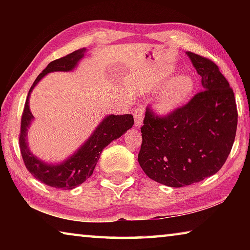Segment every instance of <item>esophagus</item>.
I'll use <instances>...</instances> for the list:
<instances>
[{"label":"esophagus","mask_w":250,"mask_h":250,"mask_svg":"<svg viewBox=\"0 0 250 250\" xmlns=\"http://www.w3.org/2000/svg\"><path fill=\"white\" fill-rule=\"evenodd\" d=\"M133 117H134V126L135 128H141L142 125V121H143V109L139 108L135 110L133 112Z\"/></svg>","instance_id":"34e87169"}]
</instances>
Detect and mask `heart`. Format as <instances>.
<instances>
[{
	"instance_id": "b5f03b06",
	"label": "heart",
	"mask_w": 250,
	"mask_h": 250,
	"mask_svg": "<svg viewBox=\"0 0 250 250\" xmlns=\"http://www.w3.org/2000/svg\"><path fill=\"white\" fill-rule=\"evenodd\" d=\"M174 68H170L166 71L164 77L160 82V87H163L156 98L155 108L161 116L168 117L181 109L191 98L195 88V83L192 77L188 75H179L173 77L167 82L170 76L174 73Z\"/></svg>"
}]
</instances>
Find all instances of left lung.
I'll return each mask as SVG.
<instances>
[{
    "instance_id": "obj_1",
    "label": "left lung",
    "mask_w": 250,
    "mask_h": 250,
    "mask_svg": "<svg viewBox=\"0 0 250 250\" xmlns=\"http://www.w3.org/2000/svg\"><path fill=\"white\" fill-rule=\"evenodd\" d=\"M202 77L204 91L166 118L146 109L139 164L160 184L182 188L221 170L234 145L237 113L234 91L216 64L186 52Z\"/></svg>"
}]
</instances>
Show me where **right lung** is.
<instances>
[{"label":"right lung","instance_id":"1","mask_svg":"<svg viewBox=\"0 0 250 250\" xmlns=\"http://www.w3.org/2000/svg\"><path fill=\"white\" fill-rule=\"evenodd\" d=\"M86 48L75 50L67 56L49 62L48 66L37 76L35 82L28 91L25 103L22 122H21L20 147L23 156L25 167L31 174L48 186L55 188L73 189L83 184L88 177L91 176L95 167L98 162L101 152L110 142L119 139L122 134L132 128V115H107L99 125L96 126L90 137L76 150L68 158L58 163L45 162L33 154L28 146L27 133L34 120L29 109V97L34 88L46 75L54 71H73L78 66L79 62L84 58Z\"/></svg>","mask_w":250,"mask_h":250}]
</instances>
